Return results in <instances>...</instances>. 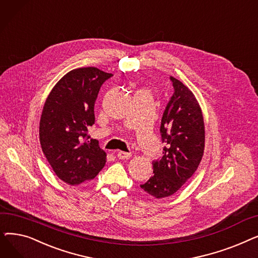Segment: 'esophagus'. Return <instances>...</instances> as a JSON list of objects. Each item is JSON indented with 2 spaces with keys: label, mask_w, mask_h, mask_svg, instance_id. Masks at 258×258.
I'll return each mask as SVG.
<instances>
[{
  "label": "esophagus",
  "mask_w": 258,
  "mask_h": 258,
  "mask_svg": "<svg viewBox=\"0 0 258 258\" xmlns=\"http://www.w3.org/2000/svg\"><path fill=\"white\" fill-rule=\"evenodd\" d=\"M132 156L131 153H125V152H118L117 153V157L120 160H125V159H130Z\"/></svg>",
  "instance_id": "1"
}]
</instances>
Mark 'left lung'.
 <instances>
[{
	"label": "left lung",
	"mask_w": 258,
	"mask_h": 258,
	"mask_svg": "<svg viewBox=\"0 0 258 258\" xmlns=\"http://www.w3.org/2000/svg\"><path fill=\"white\" fill-rule=\"evenodd\" d=\"M169 79L173 94L160 125L163 156L153 161L154 175L140 185L156 199L177 192L192 177L205 146L204 120L195 95L180 80L172 76Z\"/></svg>",
	"instance_id": "8db88e82"
}]
</instances>
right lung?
Instances as JSON below:
<instances>
[{"label":"right lung","instance_id":"right-lung-1","mask_svg":"<svg viewBox=\"0 0 258 258\" xmlns=\"http://www.w3.org/2000/svg\"><path fill=\"white\" fill-rule=\"evenodd\" d=\"M113 74L97 68H79L67 73L45 102L39 122V141L57 177L70 185L92 180L105 164V153L90 139L95 123L94 105L99 90Z\"/></svg>","mask_w":258,"mask_h":258}]
</instances>
